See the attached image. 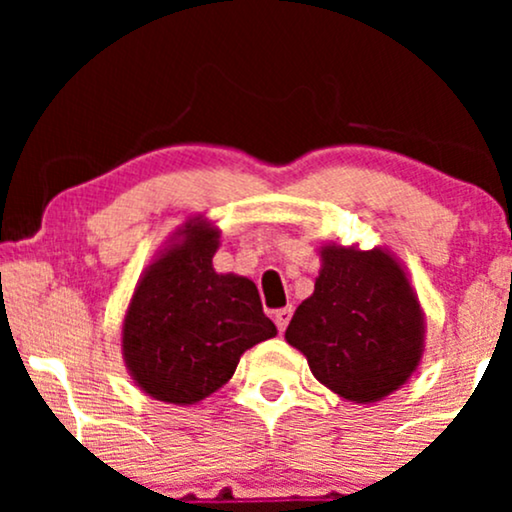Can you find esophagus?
I'll return each mask as SVG.
<instances>
[{
    "label": "esophagus",
    "instance_id": "esophagus-1",
    "mask_svg": "<svg viewBox=\"0 0 512 512\" xmlns=\"http://www.w3.org/2000/svg\"><path fill=\"white\" fill-rule=\"evenodd\" d=\"M289 320H291V308H281L274 313V322H276V327H279V332L286 330Z\"/></svg>",
    "mask_w": 512,
    "mask_h": 512
}]
</instances>
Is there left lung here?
Listing matches in <instances>:
<instances>
[{
	"label": "left lung",
	"mask_w": 512,
	"mask_h": 512,
	"mask_svg": "<svg viewBox=\"0 0 512 512\" xmlns=\"http://www.w3.org/2000/svg\"><path fill=\"white\" fill-rule=\"evenodd\" d=\"M315 291L298 305L286 342L346 402L397 392L426 351V315L407 267L385 245L320 243Z\"/></svg>",
	"instance_id": "1"
}]
</instances>
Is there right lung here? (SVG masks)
Wrapping results in <instances>:
<instances>
[{"label":"right lung","mask_w":512,"mask_h":512,"mask_svg":"<svg viewBox=\"0 0 512 512\" xmlns=\"http://www.w3.org/2000/svg\"><path fill=\"white\" fill-rule=\"evenodd\" d=\"M221 228L187 216L139 276L122 317L127 373L151 399L178 407L202 402L236 373L240 356L276 337L255 281L219 274Z\"/></svg>","instance_id":"obj_1"}]
</instances>
